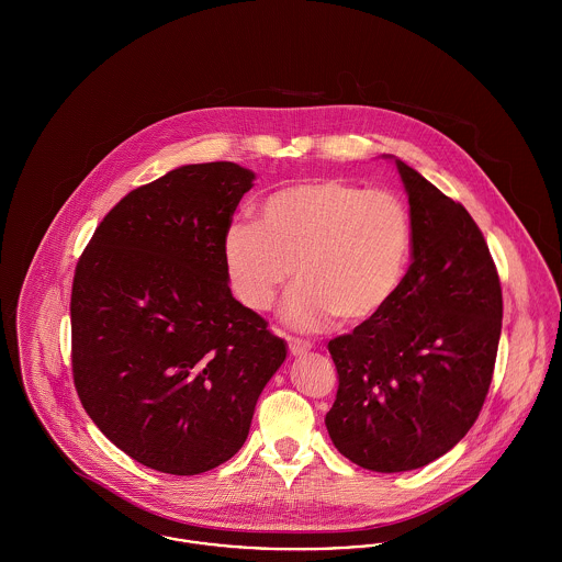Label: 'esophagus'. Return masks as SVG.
Wrapping results in <instances>:
<instances>
[{
    "label": "esophagus",
    "mask_w": 562,
    "mask_h": 562,
    "mask_svg": "<svg viewBox=\"0 0 562 562\" xmlns=\"http://www.w3.org/2000/svg\"><path fill=\"white\" fill-rule=\"evenodd\" d=\"M288 346H290V355H294V357H303L312 350V344L303 341V339H288Z\"/></svg>",
    "instance_id": "esophagus-1"
}]
</instances>
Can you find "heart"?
I'll use <instances>...</instances> for the list:
<instances>
[{"mask_svg": "<svg viewBox=\"0 0 562 562\" xmlns=\"http://www.w3.org/2000/svg\"><path fill=\"white\" fill-rule=\"evenodd\" d=\"M411 246L401 194L322 177L268 194L259 223L234 221L223 259L236 299L252 312L270 310L296 272L301 283L285 301V318L314 330L333 316L341 324L376 318L401 290Z\"/></svg>", "mask_w": 562, "mask_h": 562, "instance_id": "obj_1", "label": "heart"}]
</instances>
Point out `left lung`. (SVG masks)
I'll return each mask as SVG.
<instances>
[{
  "mask_svg": "<svg viewBox=\"0 0 562 562\" xmlns=\"http://www.w3.org/2000/svg\"><path fill=\"white\" fill-rule=\"evenodd\" d=\"M408 196L411 266L396 299L328 341L335 448L363 470L432 463L479 419L502 330V288L470 212L396 160Z\"/></svg>",
  "mask_w": 562,
  "mask_h": 562,
  "instance_id": "8db88e82",
  "label": "left lung"
}]
</instances>
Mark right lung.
Segmentation results:
<instances>
[{"label":"right lung","instance_id":"add662e5","mask_svg":"<svg viewBox=\"0 0 562 562\" xmlns=\"http://www.w3.org/2000/svg\"><path fill=\"white\" fill-rule=\"evenodd\" d=\"M255 172L188 164L132 190L99 223L71 290L81 406L134 461L194 476L229 461L285 361L232 294L223 236Z\"/></svg>","mask_w":562,"mask_h":562}]
</instances>
